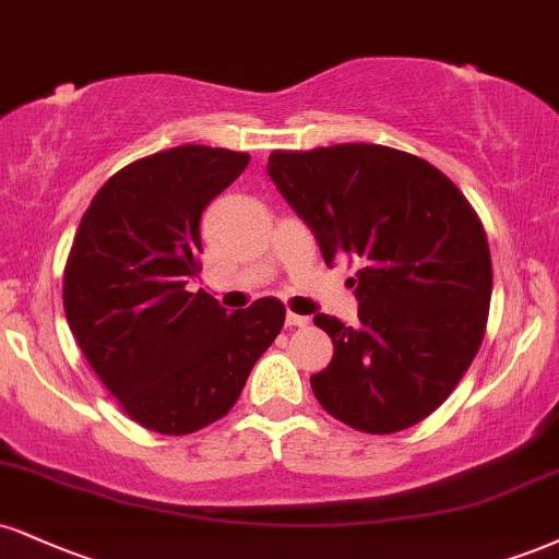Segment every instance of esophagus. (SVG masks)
Masks as SVG:
<instances>
[{
	"instance_id": "obj_1",
	"label": "esophagus",
	"mask_w": 559,
	"mask_h": 559,
	"mask_svg": "<svg viewBox=\"0 0 559 559\" xmlns=\"http://www.w3.org/2000/svg\"><path fill=\"white\" fill-rule=\"evenodd\" d=\"M286 325H288V328H307V325H309V318H307V314H294V312H288V314H286Z\"/></svg>"
}]
</instances>
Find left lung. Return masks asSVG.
I'll return each instance as SVG.
<instances>
[{
    "instance_id": "left-lung-1",
    "label": "left lung",
    "mask_w": 559,
    "mask_h": 559,
    "mask_svg": "<svg viewBox=\"0 0 559 559\" xmlns=\"http://www.w3.org/2000/svg\"><path fill=\"white\" fill-rule=\"evenodd\" d=\"M267 177L333 265L348 254L359 322L314 314L333 361L314 399L369 435L414 427L474 361L492 299L481 221L445 174L385 145L275 151Z\"/></svg>"
}]
</instances>
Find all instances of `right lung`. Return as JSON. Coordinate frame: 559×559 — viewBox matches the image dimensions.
<instances>
[{"instance_id":"add662e5","label":"right lung","mask_w":559,"mask_h":559,"mask_svg":"<svg viewBox=\"0 0 559 559\" xmlns=\"http://www.w3.org/2000/svg\"><path fill=\"white\" fill-rule=\"evenodd\" d=\"M250 164L226 147L179 145L100 187L72 241L64 312L78 346L130 419L190 435L228 414L284 328L278 299L228 314L187 292L200 273V215Z\"/></svg>"}]
</instances>
